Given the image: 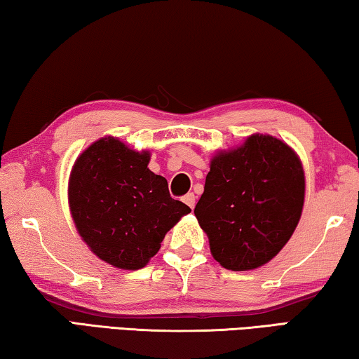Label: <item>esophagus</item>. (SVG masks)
Masks as SVG:
<instances>
[{"mask_svg":"<svg viewBox=\"0 0 359 359\" xmlns=\"http://www.w3.org/2000/svg\"><path fill=\"white\" fill-rule=\"evenodd\" d=\"M184 203L188 205L190 209H194V204H196V196L193 193H188L184 196Z\"/></svg>","mask_w":359,"mask_h":359,"instance_id":"obj_1","label":"esophagus"}]
</instances>
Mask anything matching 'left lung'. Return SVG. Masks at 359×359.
I'll list each match as a JSON object with an SVG mask.
<instances>
[{"mask_svg":"<svg viewBox=\"0 0 359 359\" xmlns=\"http://www.w3.org/2000/svg\"><path fill=\"white\" fill-rule=\"evenodd\" d=\"M306 179L299 156L280 139L252 135L210 161L194 215L210 253L231 271H250L282 250L299 223Z\"/></svg>","mask_w":359,"mask_h":359,"instance_id":"1","label":"left lung"}]
</instances>
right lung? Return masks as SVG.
Wrapping results in <instances>:
<instances>
[{
  "label": "right lung",
  "instance_id": "right-lung-1",
  "mask_svg": "<svg viewBox=\"0 0 359 359\" xmlns=\"http://www.w3.org/2000/svg\"><path fill=\"white\" fill-rule=\"evenodd\" d=\"M150 151L106 136L72 166L68 199L72 220L96 257L136 271L160 250L169 229L191 209L169 194L168 182L147 168Z\"/></svg>",
  "mask_w": 359,
  "mask_h": 359
}]
</instances>
